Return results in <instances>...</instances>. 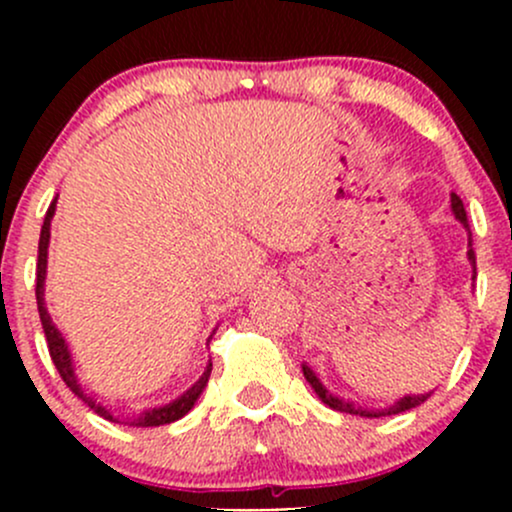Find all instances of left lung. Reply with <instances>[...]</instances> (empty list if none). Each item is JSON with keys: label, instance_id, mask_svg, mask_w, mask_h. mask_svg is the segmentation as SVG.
<instances>
[{"label": "left lung", "instance_id": "obj_1", "mask_svg": "<svg viewBox=\"0 0 512 512\" xmlns=\"http://www.w3.org/2000/svg\"><path fill=\"white\" fill-rule=\"evenodd\" d=\"M451 208H453V215H456V218L461 220V223L468 227L466 208H463V200L458 198L456 193L451 195ZM468 235H471V230H468ZM468 247H471V250H468V260H471L473 270H476V252H473V242H471V240H468ZM473 280H476V277H473ZM302 371H304V379H307L309 384H312V389L317 391V396H319V399L324 401V404H327V406H332L334 411H347V414L366 416V418L391 416V414H401V411L416 409V406H421L423 401H426L428 396H431V394H426V396H404V399H401L399 404H396V406H391V409H386V411H366V409H356L354 404H347V401H342V399H337V396H332V394H329V391L324 389L322 384H319V379H317V376H314V371L309 369V366H302Z\"/></svg>", "mask_w": 512, "mask_h": 512}]
</instances>
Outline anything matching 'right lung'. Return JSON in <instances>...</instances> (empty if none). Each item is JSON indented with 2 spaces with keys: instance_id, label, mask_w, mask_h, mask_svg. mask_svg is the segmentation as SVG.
Masks as SVG:
<instances>
[{
  "instance_id": "right-lung-1",
  "label": "right lung",
  "mask_w": 512,
  "mask_h": 512,
  "mask_svg": "<svg viewBox=\"0 0 512 512\" xmlns=\"http://www.w3.org/2000/svg\"><path fill=\"white\" fill-rule=\"evenodd\" d=\"M54 210H56V200L49 205V210H46V218H44V225H41V237H39V260H36V307H39V319H41V327H44L46 347H49L51 361H54L56 371H59V376L64 379V384L69 386V389L74 391V394L79 396L86 406H91L98 416L108 418V421H116V418L111 416V411H106L101 404H96L91 396H86L84 391H81L79 381H76V374H74V366H71L69 349H66V344H64V337H61L59 329L54 327V322H51L49 312H46V307H44L46 250H49V227H51V218H54ZM210 371H213V364H208V369H205V374L200 376L198 384H195L190 391H185L178 401H173V404H168V406H160V409L146 411V414L133 418L131 426H163V423H173V421H178V418H183L190 409H193V404L198 401V396L203 394L205 384H208Z\"/></svg>"
}]
</instances>
